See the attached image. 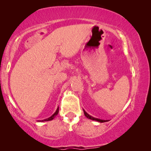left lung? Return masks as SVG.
<instances>
[{"label":"left lung","mask_w":151,"mask_h":151,"mask_svg":"<svg viewBox=\"0 0 151 151\" xmlns=\"http://www.w3.org/2000/svg\"><path fill=\"white\" fill-rule=\"evenodd\" d=\"M83 111H84V115H85V116H86V117H87V118H88V119H92V120L98 121V122H106V121H105V120H102V119H98V118H95V117H92V116H91V115H88V113H86L85 111H84V110H83Z\"/></svg>","instance_id":"8db88e82"}]
</instances>
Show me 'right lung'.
Returning a JSON list of instances; mask_svg holds the SVG:
<instances>
[{
    "mask_svg": "<svg viewBox=\"0 0 151 151\" xmlns=\"http://www.w3.org/2000/svg\"><path fill=\"white\" fill-rule=\"evenodd\" d=\"M59 112V107H58L57 110L55 111V112L53 113V114L51 115V117H49V118H47V119H43V120H40V121H38V122H46V121H50V120H52V119H54V117L56 116V115H58V113Z\"/></svg>",
    "mask_w": 151,
    "mask_h": 151,
    "instance_id": "right-lung-1",
    "label": "right lung"
}]
</instances>
